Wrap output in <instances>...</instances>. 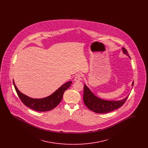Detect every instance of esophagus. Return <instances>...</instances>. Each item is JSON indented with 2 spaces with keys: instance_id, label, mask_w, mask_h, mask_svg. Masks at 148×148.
Returning a JSON list of instances; mask_svg holds the SVG:
<instances>
[{
  "instance_id": "34e87169",
  "label": "esophagus",
  "mask_w": 148,
  "mask_h": 148,
  "mask_svg": "<svg viewBox=\"0 0 148 148\" xmlns=\"http://www.w3.org/2000/svg\"><path fill=\"white\" fill-rule=\"evenodd\" d=\"M82 80V75L80 74H77L75 77L74 78V80L75 82H77V81H80V80Z\"/></svg>"
}]
</instances>
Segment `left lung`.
<instances>
[{
    "label": "left lung",
    "instance_id": "1",
    "mask_svg": "<svg viewBox=\"0 0 148 148\" xmlns=\"http://www.w3.org/2000/svg\"><path fill=\"white\" fill-rule=\"evenodd\" d=\"M123 52L124 54L130 58L127 49L122 48ZM134 82L132 83V86ZM128 96L121 100H106L96 97L89 88L84 84L83 100L85 106L92 112L99 114L108 113L112 112L120 108L126 101Z\"/></svg>",
    "mask_w": 148,
    "mask_h": 148
}]
</instances>
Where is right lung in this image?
<instances>
[{
    "mask_svg": "<svg viewBox=\"0 0 148 148\" xmlns=\"http://www.w3.org/2000/svg\"><path fill=\"white\" fill-rule=\"evenodd\" d=\"M72 82L69 81L62 85L56 92L49 96L41 99H34L29 97L20 92L14 83L15 89L23 103L27 107L37 112H47L55 108L61 101L64 92L68 89Z\"/></svg>",
    "mask_w": 148,
    "mask_h": 148,
    "instance_id": "1",
    "label": "right lung"
}]
</instances>
